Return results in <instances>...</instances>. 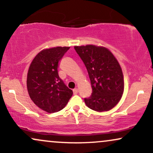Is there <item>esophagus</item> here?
Listing matches in <instances>:
<instances>
[{
	"label": "esophagus",
	"mask_w": 153,
	"mask_h": 153,
	"mask_svg": "<svg viewBox=\"0 0 153 153\" xmlns=\"http://www.w3.org/2000/svg\"><path fill=\"white\" fill-rule=\"evenodd\" d=\"M78 92H79V90L77 88H74L73 90V93H74V95H76V94H78Z\"/></svg>",
	"instance_id": "esophagus-1"
}]
</instances>
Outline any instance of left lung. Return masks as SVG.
Instances as JSON below:
<instances>
[{
	"instance_id": "obj_1",
	"label": "left lung",
	"mask_w": 153,
	"mask_h": 153,
	"mask_svg": "<svg viewBox=\"0 0 153 153\" xmlns=\"http://www.w3.org/2000/svg\"><path fill=\"white\" fill-rule=\"evenodd\" d=\"M88 73L93 93L84 98L88 108L98 112L106 111L120 101L124 91L122 69L108 49L95 45L75 46Z\"/></svg>"
}]
</instances>
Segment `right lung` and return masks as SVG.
I'll use <instances>...</instances> for the list:
<instances>
[{"mask_svg": "<svg viewBox=\"0 0 153 153\" xmlns=\"http://www.w3.org/2000/svg\"><path fill=\"white\" fill-rule=\"evenodd\" d=\"M70 47H57L41 51L34 58L27 75V89L32 101L48 113L62 110L73 92L59 77V61Z\"/></svg>", "mask_w": 153, "mask_h": 153, "instance_id": "obj_1", "label": "right lung"}]
</instances>
